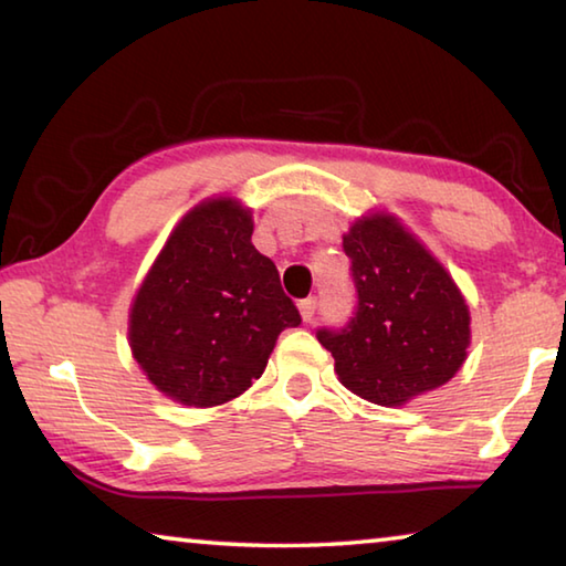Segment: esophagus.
<instances>
[{"label": "esophagus", "mask_w": 566, "mask_h": 566, "mask_svg": "<svg viewBox=\"0 0 566 566\" xmlns=\"http://www.w3.org/2000/svg\"><path fill=\"white\" fill-rule=\"evenodd\" d=\"M300 314L304 322H312L314 314H317V300L314 296H306V300L300 302Z\"/></svg>", "instance_id": "1"}]
</instances>
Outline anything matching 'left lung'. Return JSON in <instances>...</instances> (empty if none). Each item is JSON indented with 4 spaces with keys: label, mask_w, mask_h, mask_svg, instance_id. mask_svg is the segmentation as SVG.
<instances>
[{
    "label": "left lung",
    "mask_w": 566,
    "mask_h": 566,
    "mask_svg": "<svg viewBox=\"0 0 566 566\" xmlns=\"http://www.w3.org/2000/svg\"><path fill=\"white\" fill-rule=\"evenodd\" d=\"M357 306L344 327H322L339 381L397 407L442 387L462 367L469 310L452 276L395 217H364L344 234Z\"/></svg>",
    "instance_id": "8db88e82"
}]
</instances>
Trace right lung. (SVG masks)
<instances>
[{
    "mask_svg": "<svg viewBox=\"0 0 566 566\" xmlns=\"http://www.w3.org/2000/svg\"><path fill=\"white\" fill-rule=\"evenodd\" d=\"M252 232V214L234 199L191 209L132 304L134 359L181 405L214 407L242 395L262 377L276 337L302 324Z\"/></svg>",
    "mask_w": 566,
    "mask_h": 566,
    "instance_id": "add662e5",
    "label": "right lung"
}]
</instances>
